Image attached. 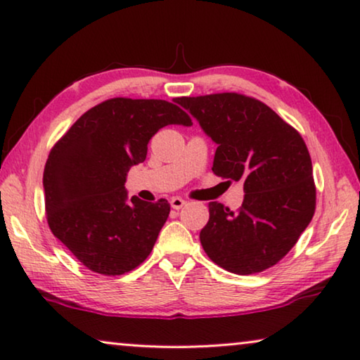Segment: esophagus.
<instances>
[{
    "mask_svg": "<svg viewBox=\"0 0 360 360\" xmlns=\"http://www.w3.org/2000/svg\"><path fill=\"white\" fill-rule=\"evenodd\" d=\"M169 203H171V208H173V210H181L186 205V200H184V198H181V197H173V198H171Z\"/></svg>",
    "mask_w": 360,
    "mask_h": 360,
    "instance_id": "esophagus-1",
    "label": "esophagus"
}]
</instances>
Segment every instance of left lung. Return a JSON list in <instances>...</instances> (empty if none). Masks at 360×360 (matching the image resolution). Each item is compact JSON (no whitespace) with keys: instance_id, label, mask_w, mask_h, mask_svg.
Returning a JSON list of instances; mask_svg holds the SVG:
<instances>
[{"instance_id":"8db88e82","label":"left lung","mask_w":360,"mask_h":360,"mask_svg":"<svg viewBox=\"0 0 360 360\" xmlns=\"http://www.w3.org/2000/svg\"><path fill=\"white\" fill-rule=\"evenodd\" d=\"M218 146L213 173L243 181L242 208L211 202L200 232L208 258L238 276L277 264L309 226L316 186L309 152L298 131L248 96L221 93L178 98Z\"/></svg>"}]
</instances>
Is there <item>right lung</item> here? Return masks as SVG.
<instances>
[{
	"label": "right lung",
	"instance_id": "right-lung-1",
	"mask_svg": "<svg viewBox=\"0 0 360 360\" xmlns=\"http://www.w3.org/2000/svg\"><path fill=\"white\" fill-rule=\"evenodd\" d=\"M168 124L191 127L192 120L162 99H108L83 113L51 150L43 174L49 229L93 272L122 276L150 255L169 203L129 200L124 182Z\"/></svg>",
	"mask_w": 360,
	"mask_h": 360
}]
</instances>
